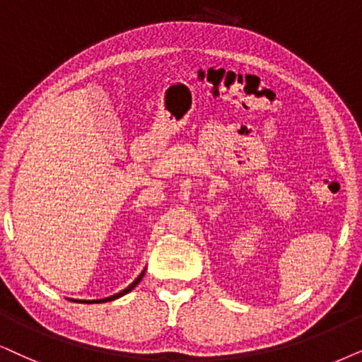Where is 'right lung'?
<instances>
[{
  "mask_svg": "<svg viewBox=\"0 0 362 362\" xmlns=\"http://www.w3.org/2000/svg\"><path fill=\"white\" fill-rule=\"evenodd\" d=\"M145 276V269L144 271H141V274L139 277L135 279L134 282L130 284V286L127 287V289H123V291H120V292H117V294H113V296H110V297H105V299H93V300H81V299H70V300H75V303H81V304H102V303H110V300H115V299H118V297H122V296H125V294H128V292H130L132 289H135L136 286H139V282L141 281V277Z\"/></svg>",
  "mask_w": 362,
  "mask_h": 362,
  "instance_id": "obj_1",
  "label": "right lung"
}]
</instances>
